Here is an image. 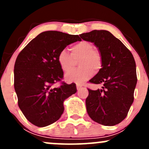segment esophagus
Segmentation results:
<instances>
[{"mask_svg":"<svg viewBox=\"0 0 149 149\" xmlns=\"http://www.w3.org/2000/svg\"><path fill=\"white\" fill-rule=\"evenodd\" d=\"M83 86V85L80 84V83H76V88H77V90H79L80 88H82V87Z\"/></svg>","mask_w":149,"mask_h":149,"instance_id":"1","label":"esophagus"}]
</instances>
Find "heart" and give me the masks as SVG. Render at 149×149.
<instances>
[{
    "instance_id": "1",
    "label": "heart",
    "mask_w": 149,
    "mask_h": 149,
    "mask_svg": "<svg viewBox=\"0 0 149 149\" xmlns=\"http://www.w3.org/2000/svg\"><path fill=\"white\" fill-rule=\"evenodd\" d=\"M71 50V56L66 50L62 49L57 57L58 63L61 70L64 72H68L65 76L68 82L81 83L91 78L95 73V70L98 71L102 68V54L98 49L93 48L92 42L81 40L73 45ZM78 58L79 60L78 65L80 67L71 71L74 65L73 60L76 61Z\"/></svg>"
}]
</instances>
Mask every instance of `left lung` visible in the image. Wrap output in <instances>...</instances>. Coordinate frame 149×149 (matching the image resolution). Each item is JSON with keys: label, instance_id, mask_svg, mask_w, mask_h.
<instances>
[{"label": "left lung", "instance_id": "1", "mask_svg": "<svg viewBox=\"0 0 149 149\" xmlns=\"http://www.w3.org/2000/svg\"><path fill=\"white\" fill-rule=\"evenodd\" d=\"M93 42L102 54V66L91 80L102 89H88L86 109L92 120L105 126H113L125 118L134 101L136 64L132 54L119 39L106 30H94L80 35Z\"/></svg>", "mask_w": 149, "mask_h": 149}]
</instances>
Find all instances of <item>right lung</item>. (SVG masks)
Wrapping results in <instances>:
<instances>
[{
	"label": "right lung",
	"mask_w": 149,
	"mask_h": 149,
	"mask_svg": "<svg viewBox=\"0 0 149 149\" xmlns=\"http://www.w3.org/2000/svg\"><path fill=\"white\" fill-rule=\"evenodd\" d=\"M81 39L57 31L42 32L27 44L17 57L14 86L18 106L26 118L38 127H45L59 119L64 100L77 91L75 83L53 85L64 73L57 57L70 44Z\"/></svg>",
	"instance_id": "right-lung-1"
}]
</instances>
